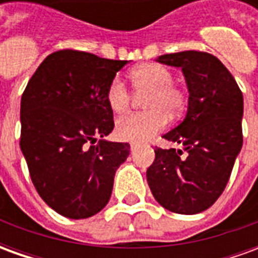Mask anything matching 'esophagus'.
<instances>
[{"instance_id":"34e87169","label":"esophagus","mask_w":258,"mask_h":258,"mask_svg":"<svg viewBox=\"0 0 258 258\" xmlns=\"http://www.w3.org/2000/svg\"><path fill=\"white\" fill-rule=\"evenodd\" d=\"M130 148H131V151L134 152V151H137L138 148H140V144H131V146H130Z\"/></svg>"}]
</instances>
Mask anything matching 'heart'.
I'll return each mask as SVG.
<instances>
[{"mask_svg":"<svg viewBox=\"0 0 258 258\" xmlns=\"http://www.w3.org/2000/svg\"><path fill=\"white\" fill-rule=\"evenodd\" d=\"M137 92H146V110L121 117L116 123L118 140L144 142L160 133L168 123L170 114H178L185 105L182 91L173 85V74L162 64L146 63L130 73ZM107 106L112 112L123 114L128 110L131 95L120 77H113L106 90Z\"/></svg>","mask_w":258,"mask_h":258,"instance_id":"b5f03b06","label":"heart"}]
</instances>
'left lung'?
Segmentation results:
<instances>
[{"instance_id": "8db88e82", "label": "left lung", "mask_w": 258, "mask_h": 258, "mask_svg": "<svg viewBox=\"0 0 258 258\" xmlns=\"http://www.w3.org/2000/svg\"><path fill=\"white\" fill-rule=\"evenodd\" d=\"M156 62L179 68L189 92L181 123L163 135L181 149L156 148L146 179L159 205L178 214H198L225 189L242 149L243 95L228 69L210 53H167Z\"/></svg>"}]
</instances>
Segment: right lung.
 Segmentation results:
<instances>
[{
  "mask_svg": "<svg viewBox=\"0 0 258 258\" xmlns=\"http://www.w3.org/2000/svg\"><path fill=\"white\" fill-rule=\"evenodd\" d=\"M127 63L58 51L44 59L22 95L20 149L38 195L60 216L88 218L110 199L130 145L103 140L114 127L106 90Z\"/></svg>",
  "mask_w": 258,
  "mask_h": 258,
  "instance_id": "obj_1",
  "label": "right lung"
}]
</instances>
